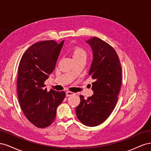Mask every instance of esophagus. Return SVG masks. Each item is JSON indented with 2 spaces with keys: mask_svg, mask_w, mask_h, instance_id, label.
<instances>
[{
  "mask_svg": "<svg viewBox=\"0 0 151 151\" xmlns=\"http://www.w3.org/2000/svg\"><path fill=\"white\" fill-rule=\"evenodd\" d=\"M74 94V93H72V92H70V91H67V92H66V96L67 97L70 96H72Z\"/></svg>",
  "mask_w": 151,
  "mask_h": 151,
  "instance_id": "esophagus-1",
  "label": "esophagus"
}]
</instances>
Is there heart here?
Returning <instances> with one entry per match:
<instances>
[{"label":"heart","mask_w":151,"mask_h":151,"mask_svg":"<svg viewBox=\"0 0 151 151\" xmlns=\"http://www.w3.org/2000/svg\"><path fill=\"white\" fill-rule=\"evenodd\" d=\"M72 53L74 58L87 57L86 50L81 47H75L72 50Z\"/></svg>","instance_id":"b5f03b06"}]
</instances>
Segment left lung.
<instances>
[{
  "instance_id": "left-lung-1",
  "label": "left lung",
  "mask_w": 151,
  "mask_h": 151,
  "mask_svg": "<svg viewBox=\"0 0 151 151\" xmlns=\"http://www.w3.org/2000/svg\"><path fill=\"white\" fill-rule=\"evenodd\" d=\"M86 42L93 53L89 75L94 79V94L87 99L80 95L76 112L82 123L96 127L107 119L116 106L122 85V66L115 49L104 41L93 37Z\"/></svg>"
}]
</instances>
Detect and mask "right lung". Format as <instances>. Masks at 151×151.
Here are the masks:
<instances>
[{"instance_id": "obj_1", "label": "right lung", "mask_w": 151, "mask_h": 151, "mask_svg": "<svg viewBox=\"0 0 151 151\" xmlns=\"http://www.w3.org/2000/svg\"><path fill=\"white\" fill-rule=\"evenodd\" d=\"M64 40L37 42L22 55L18 67L17 91L21 109L31 123L47 127L54 122L57 108L65 98L64 91L45 89V81L55 67Z\"/></svg>"}]
</instances>
